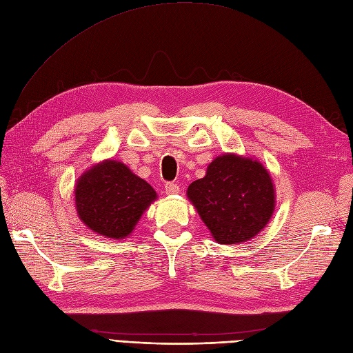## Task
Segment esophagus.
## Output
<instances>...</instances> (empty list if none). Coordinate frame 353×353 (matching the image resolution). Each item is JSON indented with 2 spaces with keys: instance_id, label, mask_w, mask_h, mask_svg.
I'll list each match as a JSON object with an SVG mask.
<instances>
[{
  "instance_id": "esophagus-1",
  "label": "esophagus",
  "mask_w": 353,
  "mask_h": 353,
  "mask_svg": "<svg viewBox=\"0 0 353 353\" xmlns=\"http://www.w3.org/2000/svg\"><path fill=\"white\" fill-rule=\"evenodd\" d=\"M164 189H165L167 194H176V193H179V185L173 183V181H168V183H165Z\"/></svg>"
}]
</instances>
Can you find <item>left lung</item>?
Masks as SVG:
<instances>
[{"mask_svg":"<svg viewBox=\"0 0 353 353\" xmlns=\"http://www.w3.org/2000/svg\"><path fill=\"white\" fill-rule=\"evenodd\" d=\"M188 198L221 244L244 243L262 231L275 208L268 170L256 160L225 154L189 186Z\"/></svg>","mask_w":353,"mask_h":353,"instance_id":"obj_1","label":"left lung"}]
</instances>
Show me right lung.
Segmentation results:
<instances>
[{"label": "right lung", "mask_w": 353, "mask_h": 353, "mask_svg": "<svg viewBox=\"0 0 353 353\" xmlns=\"http://www.w3.org/2000/svg\"><path fill=\"white\" fill-rule=\"evenodd\" d=\"M155 198L145 180L113 160L88 170L75 186L78 216L90 230L110 239L126 237Z\"/></svg>", "instance_id": "right-lung-1"}]
</instances>
